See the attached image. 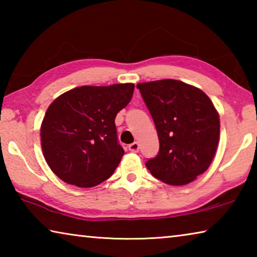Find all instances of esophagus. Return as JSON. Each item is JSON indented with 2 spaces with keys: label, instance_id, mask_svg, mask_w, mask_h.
<instances>
[{
  "label": "esophagus",
  "instance_id": "obj_1",
  "mask_svg": "<svg viewBox=\"0 0 257 257\" xmlns=\"http://www.w3.org/2000/svg\"><path fill=\"white\" fill-rule=\"evenodd\" d=\"M129 151L133 152V153H137V152L139 151V144L137 142H134L133 144L129 145Z\"/></svg>",
  "mask_w": 257,
  "mask_h": 257
}]
</instances>
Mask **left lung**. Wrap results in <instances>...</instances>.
Segmentation results:
<instances>
[{
  "mask_svg": "<svg viewBox=\"0 0 257 257\" xmlns=\"http://www.w3.org/2000/svg\"><path fill=\"white\" fill-rule=\"evenodd\" d=\"M158 132V155L146 162L156 179L187 185L205 172L220 137L219 113L207 95L180 80L138 84Z\"/></svg>",
  "mask_w": 257,
  "mask_h": 257,
  "instance_id": "1",
  "label": "left lung"
}]
</instances>
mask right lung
Segmentation results:
<instances>
[{"label":"right lung","instance_id":"right-lung-1","mask_svg":"<svg viewBox=\"0 0 257 257\" xmlns=\"http://www.w3.org/2000/svg\"><path fill=\"white\" fill-rule=\"evenodd\" d=\"M134 84L81 86L47 108L41 127L42 150L61 180L88 188L108 179L124 154L115 115L127 106Z\"/></svg>","mask_w":257,"mask_h":257}]
</instances>
